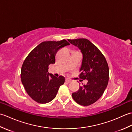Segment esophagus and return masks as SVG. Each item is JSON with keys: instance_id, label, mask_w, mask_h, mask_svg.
I'll return each mask as SVG.
<instances>
[{"instance_id": "34e87169", "label": "esophagus", "mask_w": 132, "mask_h": 132, "mask_svg": "<svg viewBox=\"0 0 132 132\" xmlns=\"http://www.w3.org/2000/svg\"><path fill=\"white\" fill-rule=\"evenodd\" d=\"M65 81H66V83H70V82H71V80L70 79H68V78H66Z\"/></svg>"}]
</instances>
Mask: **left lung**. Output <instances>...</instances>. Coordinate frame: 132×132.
Masks as SVG:
<instances>
[{"label":"left lung","instance_id":"8db88e82","mask_svg":"<svg viewBox=\"0 0 132 132\" xmlns=\"http://www.w3.org/2000/svg\"><path fill=\"white\" fill-rule=\"evenodd\" d=\"M78 47L82 54L79 77L87 83L80 87L72 97L80 105L87 106L96 102L102 96L109 80V68L106 59L97 47L87 39L68 40Z\"/></svg>","mask_w":132,"mask_h":132}]
</instances>
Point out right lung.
Masks as SVG:
<instances>
[{
    "mask_svg": "<svg viewBox=\"0 0 132 132\" xmlns=\"http://www.w3.org/2000/svg\"><path fill=\"white\" fill-rule=\"evenodd\" d=\"M69 45L65 40L43 42L24 60L21 70V82L27 94L36 102H51L64 83L63 76L56 77L49 74L48 70L49 64L55 63L58 50Z\"/></svg>",
    "mask_w": 132,
    "mask_h": 132,
    "instance_id": "obj_1",
    "label": "right lung"
}]
</instances>
